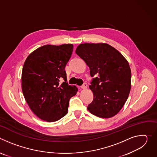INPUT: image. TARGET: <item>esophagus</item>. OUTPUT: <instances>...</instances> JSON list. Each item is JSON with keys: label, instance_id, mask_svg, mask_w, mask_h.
I'll use <instances>...</instances> for the list:
<instances>
[{"label": "esophagus", "instance_id": "1", "mask_svg": "<svg viewBox=\"0 0 157 157\" xmlns=\"http://www.w3.org/2000/svg\"><path fill=\"white\" fill-rule=\"evenodd\" d=\"M87 87V83H86V82L84 83L83 85L81 86V88L83 89H86Z\"/></svg>", "mask_w": 157, "mask_h": 157}]
</instances>
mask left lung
Here are the masks:
<instances>
[{
  "label": "left lung",
  "mask_w": 157,
  "mask_h": 157,
  "mask_svg": "<svg viewBox=\"0 0 157 157\" xmlns=\"http://www.w3.org/2000/svg\"><path fill=\"white\" fill-rule=\"evenodd\" d=\"M76 53L89 66L91 76H98L89 85L94 99L87 110L101 118L116 116L130 91L128 62L118 50L104 43L80 44Z\"/></svg>",
  "instance_id": "1"
}]
</instances>
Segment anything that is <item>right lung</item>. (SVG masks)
Here are the masks:
<instances>
[{
    "label": "right lung",
    "mask_w": 157,
    "mask_h": 157,
    "mask_svg": "<svg viewBox=\"0 0 157 157\" xmlns=\"http://www.w3.org/2000/svg\"><path fill=\"white\" fill-rule=\"evenodd\" d=\"M73 50L72 44H46L27 58L21 73V89L33 113L48 122L57 121L67 114L70 99L78 92L68 85L64 71ZM65 81L59 85V80Z\"/></svg>",
    "instance_id": "add662e5"
}]
</instances>
